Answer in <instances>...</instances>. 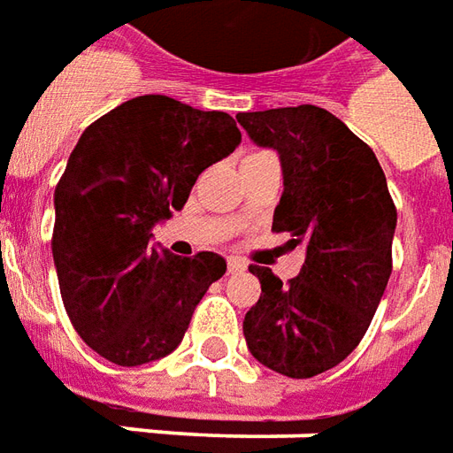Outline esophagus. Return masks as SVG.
I'll list each match as a JSON object with an SVG mask.
<instances>
[{
	"instance_id": "34e87169",
	"label": "esophagus",
	"mask_w": 453,
	"mask_h": 453,
	"mask_svg": "<svg viewBox=\"0 0 453 453\" xmlns=\"http://www.w3.org/2000/svg\"><path fill=\"white\" fill-rule=\"evenodd\" d=\"M245 267L248 265L240 257H227V273H242Z\"/></svg>"
}]
</instances>
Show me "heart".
Returning <instances> with one entry per match:
<instances>
[{
    "instance_id": "obj_1",
    "label": "heart",
    "mask_w": 453,
    "mask_h": 453,
    "mask_svg": "<svg viewBox=\"0 0 453 453\" xmlns=\"http://www.w3.org/2000/svg\"><path fill=\"white\" fill-rule=\"evenodd\" d=\"M260 153H265V150H252L250 156H248V158H252V156H260Z\"/></svg>"
}]
</instances>
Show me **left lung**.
Here are the masks:
<instances>
[{"label": "left lung", "mask_w": 453, "mask_h": 453, "mask_svg": "<svg viewBox=\"0 0 453 453\" xmlns=\"http://www.w3.org/2000/svg\"><path fill=\"white\" fill-rule=\"evenodd\" d=\"M248 136L275 149L282 198L273 230L304 248L297 278L282 285L250 265L260 300L242 319L252 357L307 380L337 367L365 337L392 275L396 208L374 150L319 106L238 113Z\"/></svg>", "instance_id": "obj_1"}]
</instances>
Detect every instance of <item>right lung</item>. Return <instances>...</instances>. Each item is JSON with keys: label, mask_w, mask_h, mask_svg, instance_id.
<instances>
[{"label": "right lung", "mask_w": 453, "mask_h": 453, "mask_svg": "<svg viewBox=\"0 0 453 453\" xmlns=\"http://www.w3.org/2000/svg\"><path fill=\"white\" fill-rule=\"evenodd\" d=\"M240 143L223 111L149 94L86 128L54 190L51 252L73 330L121 367L171 355L226 260L150 248L153 226L186 205L198 175Z\"/></svg>", "instance_id": "obj_1"}]
</instances>
